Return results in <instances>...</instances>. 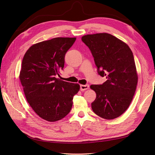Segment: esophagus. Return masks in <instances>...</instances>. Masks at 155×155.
<instances>
[{
    "mask_svg": "<svg viewBox=\"0 0 155 155\" xmlns=\"http://www.w3.org/2000/svg\"><path fill=\"white\" fill-rule=\"evenodd\" d=\"M89 88V85H80V90L81 91L87 90V89Z\"/></svg>",
    "mask_w": 155,
    "mask_h": 155,
    "instance_id": "1",
    "label": "esophagus"
}]
</instances>
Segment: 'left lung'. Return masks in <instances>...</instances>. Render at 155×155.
I'll use <instances>...</instances> for the list:
<instances>
[{
	"label": "left lung",
	"mask_w": 155,
	"mask_h": 155,
	"mask_svg": "<svg viewBox=\"0 0 155 155\" xmlns=\"http://www.w3.org/2000/svg\"><path fill=\"white\" fill-rule=\"evenodd\" d=\"M82 41L90 49L97 73L106 76L102 85H92L96 98L92 110L102 118H118L127 109L138 83L134 56L129 46L107 33L84 35Z\"/></svg>",
	"instance_id": "1"
}]
</instances>
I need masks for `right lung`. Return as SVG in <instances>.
I'll return each mask as SVG.
<instances>
[{
	"mask_svg": "<svg viewBox=\"0 0 155 155\" xmlns=\"http://www.w3.org/2000/svg\"><path fill=\"white\" fill-rule=\"evenodd\" d=\"M76 37H56L32 45L22 59L19 78L26 100L35 113L48 121L66 116L80 86L56 78Z\"/></svg>",
	"mask_w": 155,
	"mask_h": 155,
	"instance_id": "add662e5",
	"label": "right lung"
}]
</instances>
